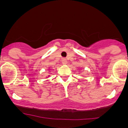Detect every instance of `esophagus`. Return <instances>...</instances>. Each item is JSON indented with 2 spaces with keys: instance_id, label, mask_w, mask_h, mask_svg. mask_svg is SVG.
I'll use <instances>...</instances> for the list:
<instances>
[{
  "instance_id": "esophagus-1",
  "label": "esophagus",
  "mask_w": 128,
  "mask_h": 128,
  "mask_svg": "<svg viewBox=\"0 0 128 128\" xmlns=\"http://www.w3.org/2000/svg\"><path fill=\"white\" fill-rule=\"evenodd\" d=\"M62 62L63 65H65V64H66V63H67V60H66L65 58H62Z\"/></svg>"
}]
</instances>
